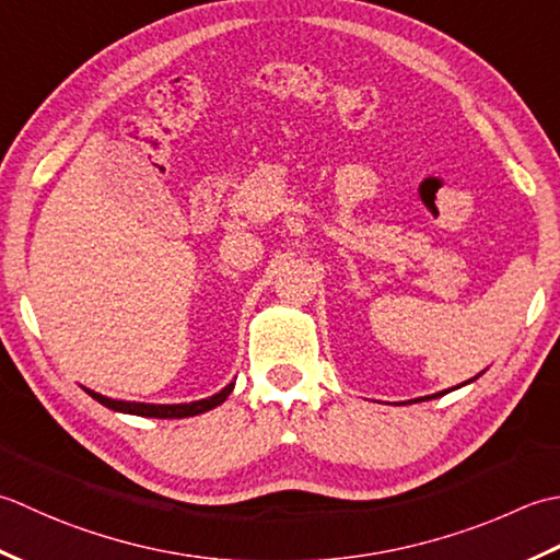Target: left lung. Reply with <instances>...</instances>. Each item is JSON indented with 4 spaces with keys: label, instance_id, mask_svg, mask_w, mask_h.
I'll return each instance as SVG.
<instances>
[{
    "label": "left lung",
    "instance_id": "8db88e82",
    "mask_svg": "<svg viewBox=\"0 0 560 560\" xmlns=\"http://www.w3.org/2000/svg\"><path fill=\"white\" fill-rule=\"evenodd\" d=\"M447 392H440V394H435V396H425V398H438V396H444Z\"/></svg>",
    "mask_w": 560,
    "mask_h": 560
}]
</instances>
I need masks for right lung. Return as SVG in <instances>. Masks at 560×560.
I'll use <instances>...</instances> for the list:
<instances>
[{
  "label": "right lung",
  "instance_id": "obj_1",
  "mask_svg": "<svg viewBox=\"0 0 560 560\" xmlns=\"http://www.w3.org/2000/svg\"><path fill=\"white\" fill-rule=\"evenodd\" d=\"M234 382L226 384L220 394H214L210 398H202V401H192V404H174V406H156V404H132V401H113V398L101 396L96 392L86 389L91 398H96L98 404H104L106 408L120 410V413H132V416H144V418H188V416H198L210 410L214 406H220L226 401V396L232 394Z\"/></svg>",
  "mask_w": 560,
  "mask_h": 560
}]
</instances>
